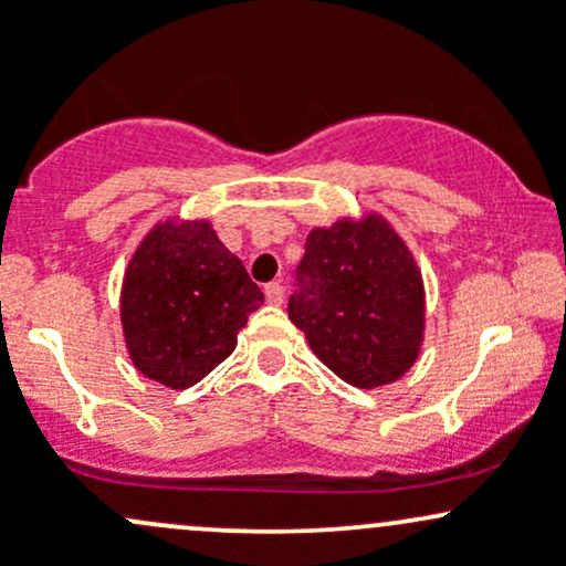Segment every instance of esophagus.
<instances>
[{
	"label": "esophagus",
	"instance_id": "34e87169",
	"mask_svg": "<svg viewBox=\"0 0 566 566\" xmlns=\"http://www.w3.org/2000/svg\"><path fill=\"white\" fill-rule=\"evenodd\" d=\"M264 296H266V302H270V305H281V302H283V285L277 281L266 283L264 285Z\"/></svg>",
	"mask_w": 566,
	"mask_h": 566
}]
</instances>
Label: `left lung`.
I'll use <instances>...</instances> for the list:
<instances>
[{
	"mask_svg": "<svg viewBox=\"0 0 566 566\" xmlns=\"http://www.w3.org/2000/svg\"><path fill=\"white\" fill-rule=\"evenodd\" d=\"M289 318L337 378L386 386L421 354V270L382 216L343 218L307 234Z\"/></svg>",
	"mask_w": 566,
	"mask_h": 566,
	"instance_id": "left-lung-1",
	"label": "left lung"
}]
</instances>
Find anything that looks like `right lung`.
I'll return each instance as SVG.
<instances>
[{
  "label": "right lung",
  "mask_w": 566,
  "mask_h": 566,
  "mask_svg": "<svg viewBox=\"0 0 566 566\" xmlns=\"http://www.w3.org/2000/svg\"><path fill=\"white\" fill-rule=\"evenodd\" d=\"M264 294L208 221H164L135 251L120 291V324L145 378L188 388L237 345Z\"/></svg>",
  "instance_id": "1"
}]
</instances>
